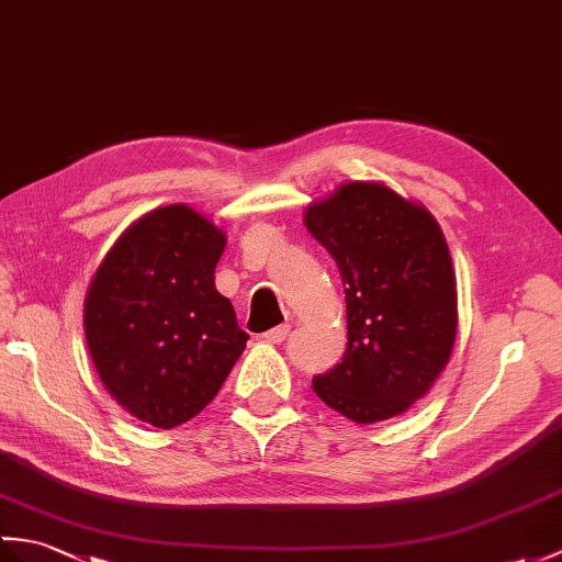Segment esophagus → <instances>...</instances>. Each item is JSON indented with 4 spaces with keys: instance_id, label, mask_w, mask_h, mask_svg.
Returning a JSON list of instances; mask_svg holds the SVG:
<instances>
[{
    "instance_id": "esophagus-1",
    "label": "esophagus",
    "mask_w": 562,
    "mask_h": 562,
    "mask_svg": "<svg viewBox=\"0 0 562 562\" xmlns=\"http://www.w3.org/2000/svg\"><path fill=\"white\" fill-rule=\"evenodd\" d=\"M286 335H290V325H278V328H272L263 335V340L272 342V345H280L286 340Z\"/></svg>"
}]
</instances>
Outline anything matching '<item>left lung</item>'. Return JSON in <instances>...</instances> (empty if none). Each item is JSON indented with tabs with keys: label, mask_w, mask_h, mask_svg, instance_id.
Instances as JSON below:
<instances>
[{
	"label": "left lung",
	"mask_w": 562,
	"mask_h": 562,
	"mask_svg": "<svg viewBox=\"0 0 562 562\" xmlns=\"http://www.w3.org/2000/svg\"><path fill=\"white\" fill-rule=\"evenodd\" d=\"M306 229L345 284L347 349L313 378L330 409L357 424L393 419L450 361L458 290L446 237L422 203L378 181H347L306 207Z\"/></svg>",
	"instance_id": "1"
}]
</instances>
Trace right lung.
<instances>
[{
  "label": "right lung",
  "instance_id": "1",
  "mask_svg": "<svg viewBox=\"0 0 562 562\" xmlns=\"http://www.w3.org/2000/svg\"><path fill=\"white\" fill-rule=\"evenodd\" d=\"M225 244L193 207L165 205L114 241L88 286L83 328L100 381L155 428L205 409L249 340L215 290Z\"/></svg>",
  "mask_w": 562,
  "mask_h": 562
}]
</instances>
